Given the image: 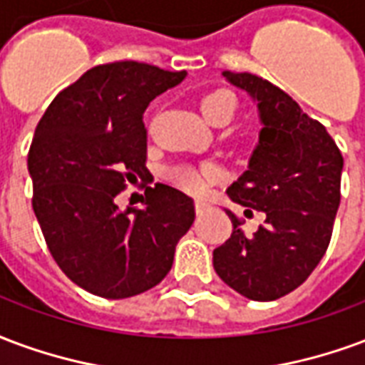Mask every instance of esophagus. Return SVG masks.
<instances>
[{"label": "esophagus", "mask_w": 365, "mask_h": 365, "mask_svg": "<svg viewBox=\"0 0 365 365\" xmlns=\"http://www.w3.org/2000/svg\"><path fill=\"white\" fill-rule=\"evenodd\" d=\"M210 208V204L208 202H204V200H196V214H204L206 210Z\"/></svg>", "instance_id": "34e87169"}]
</instances>
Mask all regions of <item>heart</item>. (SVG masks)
Listing matches in <instances>:
<instances>
[{"label":"heart","instance_id":"b5f03b06","mask_svg":"<svg viewBox=\"0 0 365 365\" xmlns=\"http://www.w3.org/2000/svg\"><path fill=\"white\" fill-rule=\"evenodd\" d=\"M200 110L204 118L210 124L215 126H223L233 118L235 113V98L230 91H212L200 98ZM214 177V169L204 165V167H190V165H182L177 167L169 173V179L175 186H179L186 192H202L208 179Z\"/></svg>","mask_w":365,"mask_h":365}]
</instances>
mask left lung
I'll use <instances>...</instances> for the list:
<instances>
[{
    "label": "left lung",
    "mask_w": 365,
    "mask_h": 365,
    "mask_svg": "<svg viewBox=\"0 0 365 365\" xmlns=\"http://www.w3.org/2000/svg\"><path fill=\"white\" fill-rule=\"evenodd\" d=\"M223 77L259 101L264 124L249 171L227 194L245 215L260 210L267 220L247 237L225 210L233 233L214 251V268L237 294L274 302L299 288L327 252L340 204L342 153L327 128L280 87L247 71Z\"/></svg>",
    "instance_id": "8db88e82"
}]
</instances>
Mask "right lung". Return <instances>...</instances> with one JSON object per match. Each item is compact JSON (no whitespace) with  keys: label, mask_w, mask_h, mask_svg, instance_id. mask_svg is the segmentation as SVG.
Masks as SVG:
<instances>
[{"label":"right lung","mask_w":365,"mask_h":365,"mask_svg":"<svg viewBox=\"0 0 365 365\" xmlns=\"http://www.w3.org/2000/svg\"><path fill=\"white\" fill-rule=\"evenodd\" d=\"M186 71L142 62L101 63L48 105L29 150L33 210L62 272L106 299L143 294L169 274L194 222V200L148 186L143 110ZM143 180L146 208L120 212L115 196Z\"/></svg>","instance_id":"add662e5"}]
</instances>
